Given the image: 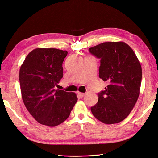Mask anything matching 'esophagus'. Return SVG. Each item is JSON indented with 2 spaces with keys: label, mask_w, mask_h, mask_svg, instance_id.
<instances>
[{
  "label": "esophagus",
  "mask_w": 158,
  "mask_h": 158,
  "mask_svg": "<svg viewBox=\"0 0 158 158\" xmlns=\"http://www.w3.org/2000/svg\"><path fill=\"white\" fill-rule=\"evenodd\" d=\"M78 95H79L80 98H83L84 95H85V94L84 93H82V92H78Z\"/></svg>",
  "instance_id": "1"
}]
</instances>
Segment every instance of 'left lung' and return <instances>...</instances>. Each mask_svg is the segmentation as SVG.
<instances>
[{
    "label": "left lung",
    "mask_w": 158,
    "mask_h": 158,
    "mask_svg": "<svg viewBox=\"0 0 158 158\" xmlns=\"http://www.w3.org/2000/svg\"><path fill=\"white\" fill-rule=\"evenodd\" d=\"M89 51L100 59L99 76L109 84L98 94V102L91 111L105 124L120 123L130 114L140 95V62L125 42L102 43L90 47Z\"/></svg>",
    "instance_id": "8db88e82"
}]
</instances>
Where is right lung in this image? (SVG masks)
Instances as JSON below:
<instances>
[{"label": "right lung", "mask_w": 158, "mask_h": 158, "mask_svg": "<svg viewBox=\"0 0 158 158\" xmlns=\"http://www.w3.org/2000/svg\"><path fill=\"white\" fill-rule=\"evenodd\" d=\"M67 54L57 49L37 48L27 55L20 67L23 103L43 125L55 127L63 123L78 100L74 92L55 89L63 76V63Z\"/></svg>", "instance_id": "1"}]
</instances>
